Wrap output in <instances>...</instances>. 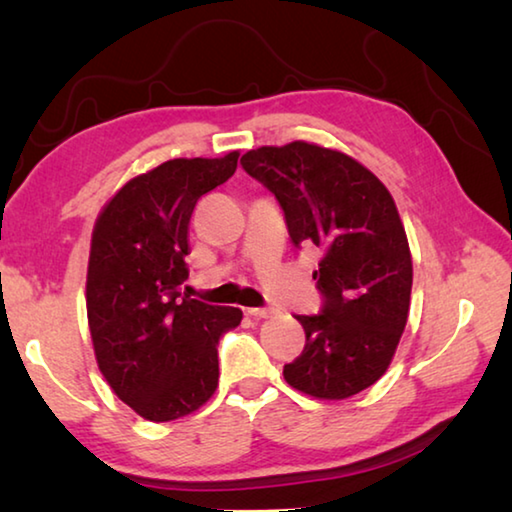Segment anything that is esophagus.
<instances>
[{"label":"esophagus","instance_id":"esophagus-1","mask_svg":"<svg viewBox=\"0 0 512 512\" xmlns=\"http://www.w3.org/2000/svg\"><path fill=\"white\" fill-rule=\"evenodd\" d=\"M276 308H247V315L254 317V319H267V317H274L276 315Z\"/></svg>","mask_w":512,"mask_h":512}]
</instances>
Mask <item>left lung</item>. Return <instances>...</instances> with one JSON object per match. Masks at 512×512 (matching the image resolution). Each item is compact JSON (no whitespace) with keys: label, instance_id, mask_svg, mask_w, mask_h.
Instances as JSON below:
<instances>
[{"label":"left lung","instance_id":"obj_1","mask_svg":"<svg viewBox=\"0 0 512 512\" xmlns=\"http://www.w3.org/2000/svg\"><path fill=\"white\" fill-rule=\"evenodd\" d=\"M240 164L279 200L294 245L324 251L312 274L324 308L297 315L306 346L285 364V382L319 400L369 389L396 355L414 281L387 186L357 159L308 141L249 150Z\"/></svg>","mask_w":512,"mask_h":512}]
</instances>
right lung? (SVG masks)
Listing matches in <instances>:
<instances>
[{"instance_id": "1", "label": "right lung", "mask_w": 512, "mask_h": 512, "mask_svg": "<svg viewBox=\"0 0 512 512\" xmlns=\"http://www.w3.org/2000/svg\"><path fill=\"white\" fill-rule=\"evenodd\" d=\"M240 152L170 159L132 177L98 213L87 265V321L103 378L152 423L193 414L218 387V342L240 308L182 294L197 200L236 173Z\"/></svg>"}]
</instances>
